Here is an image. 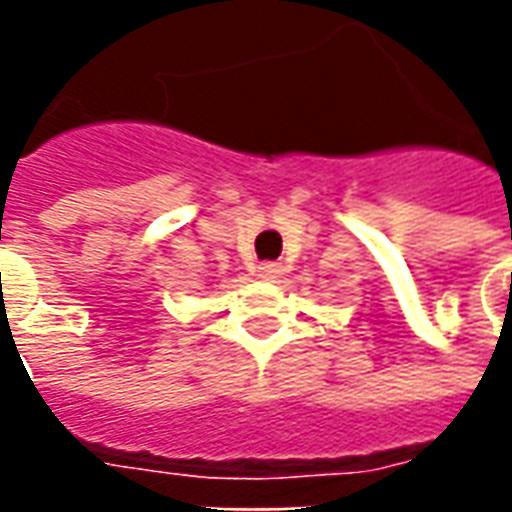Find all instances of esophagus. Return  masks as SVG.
Instances as JSON below:
<instances>
[{
    "mask_svg": "<svg viewBox=\"0 0 512 512\" xmlns=\"http://www.w3.org/2000/svg\"><path fill=\"white\" fill-rule=\"evenodd\" d=\"M257 271H260V277L263 279H277L279 274H282V266H279V263H263Z\"/></svg>",
    "mask_w": 512,
    "mask_h": 512,
    "instance_id": "obj_1",
    "label": "esophagus"
}]
</instances>
